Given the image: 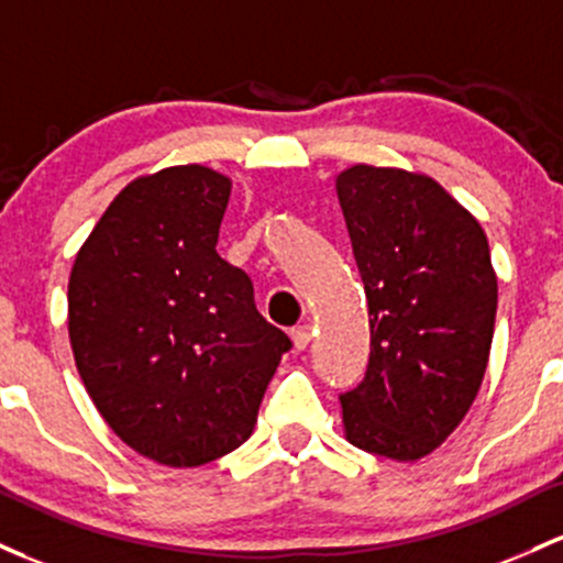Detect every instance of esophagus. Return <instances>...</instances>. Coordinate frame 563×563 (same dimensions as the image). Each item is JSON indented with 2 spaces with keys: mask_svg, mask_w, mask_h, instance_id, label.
I'll return each mask as SVG.
<instances>
[{
  "mask_svg": "<svg viewBox=\"0 0 563 563\" xmlns=\"http://www.w3.org/2000/svg\"><path fill=\"white\" fill-rule=\"evenodd\" d=\"M311 327H298V330H292V343L298 351H306L308 345H311Z\"/></svg>",
  "mask_w": 563,
  "mask_h": 563,
  "instance_id": "obj_1",
  "label": "esophagus"
}]
</instances>
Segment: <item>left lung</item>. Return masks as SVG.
<instances>
[{
  "instance_id": "1",
  "label": "left lung",
  "mask_w": 563,
  "mask_h": 563,
  "mask_svg": "<svg viewBox=\"0 0 563 563\" xmlns=\"http://www.w3.org/2000/svg\"><path fill=\"white\" fill-rule=\"evenodd\" d=\"M369 311V364L340 396L345 439L396 463L439 450L489 362L497 274L473 214L431 175L353 164L334 178Z\"/></svg>"
}]
</instances>
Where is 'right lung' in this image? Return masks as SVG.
<instances>
[{
    "mask_svg": "<svg viewBox=\"0 0 563 563\" xmlns=\"http://www.w3.org/2000/svg\"><path fill=\"white\" fill-rule=\"evenodd\" d=\"M231 178L205 164L113 197L68 276V338L87 394L130 450L197 468L242 446L289 338L218 255Z\"/></svg>",
    "mask_w": 563,
    "mask_h": 563,
    "instance_id": "1",
    "label": "right lung"
}]
</instances>
